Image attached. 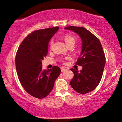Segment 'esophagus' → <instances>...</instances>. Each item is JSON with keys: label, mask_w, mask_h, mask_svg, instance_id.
<instances>
[{"label": "esophagus", "mask_w": 122, "mask_h": 122, "mask_svg": "<svg viewBox=\"0 0 122 122\" xmlns=\"http://www.w3.org/2000/svg\"><path fill=\"white\" fill-rule=\"evenodd\" d=\"M61 71H62V72H64V71L66 70V69H65V68H64V67H61Z\"/></svg>", "instance_id": "1"}]
</instances>
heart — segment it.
<instances>
[{"label": "heart", "mask_w": 122, "mask_h": 122, "mask_svg": "<svg viewBox=\"0 0 122 122\" xmlns=\"http://www.w3.org/2000/svg\"><path fill=\"white\" fill-rule=\"evenodd\" d=\"M64 38L66 44L68 47L70 46H74L75 43V40L72 35L67 34L65 36Z\"/></svg>", "instance_id": "1"}]
</instances>
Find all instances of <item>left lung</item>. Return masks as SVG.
I'll return each mask as SVG.
<instances>
[{"label":"left lung","mask_w":122,"mask_h":122,"mask_svg":"<svg viewBox=\"0 0 122 122\" xmlns=\"http://www.w3.org/2000/svg\"><path fill=\"white\" fill-rule=\"evenodd\" d=\"M65 30L77 34L82 43L81 51L76 64L82 69L80 71L70 69L74 74L70 85L78 93H88L96 88L103 75L105 57L102 44L95 36L84 27L70 26Z\"/></svg>","instance_id":"8db88e82"}]
</instances>
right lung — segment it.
<instances>
[{"mask_svg": "<svg viewBox=\"0 0 122 122\" xmlns=\"http://www.w3.org/2000/svg\"><path fill=\"white\" fill-rule=\"evenodd\" d=\"M59 27L37 30L23 41L15 56V67L22 86L30 95L42 99L47 96L61 73L58 66L42 69V61L48 52V42Z\"/></svg>", "mask_w": 122, "mask_h": 122, "instance_id": "1", "label": "right lung"}]
</instances>
